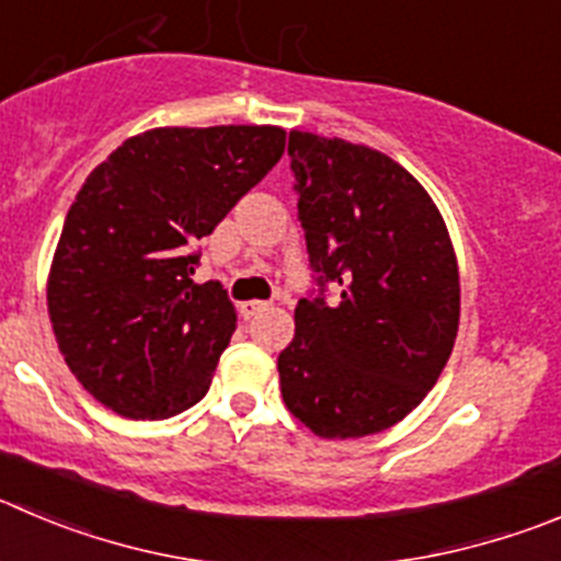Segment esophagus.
Segmentation results:
<instances>
[{
  "label": "esophagus",
  "mask_w": 561,
  "mask_h": 561,
  "mask_svg": "<svg viewBox=\"0 0 561 561\" xmlns=\"http://www.w3.org/2000/svg\"><path fill=\"white\" fill-rule=\"evenodd\" d=\"M265 307H268V301H243V305H240V312H243V318H251L256 316V312H263Z\"/></svg>",
  "instance_id": "34e87169"
}]
</instances>
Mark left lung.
Here are the masks:
<instances>
[{
	"instance_id": "8db88e82",
	"label": "left lung",
	"mask_w": 561,
	"mask_h": 561,
	"mask_svg": "<svg viewBox=\"0 0 561 561\" xmlns=\"http://www.w3.org/2000/svg\"><path fill=\"white\" fill-rule=\"evenodd\" d=\"M287 154L316 290L276 363L282 399L318 437L385 432L426 399L457 340L446 221L381 151L293 129Z\"/></svg>"
}]
</instances>
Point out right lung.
Here are the masks:
<instances>
[{"label": "right lung", "mask_w": 561, "mask_h": 561, "mask_svg": "<svg viewBox=\"0 0 561 561\" xmlns=\"http://www.w3.org/2000/svg\"><path fill=\"white\" fill-rule=\"evenodd\" d=\"M282 151L279 127H160L91 171L46 298L66 365L107 410L160 421L204 399L238 316L221 282L191 279L198 243Z\"/></svg>", "instance_id": "obj_1"}]
</instances>
